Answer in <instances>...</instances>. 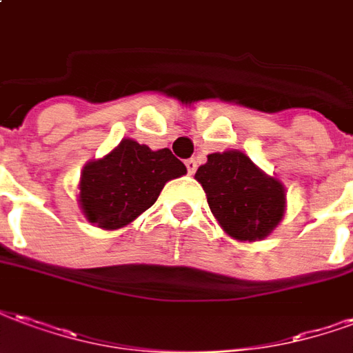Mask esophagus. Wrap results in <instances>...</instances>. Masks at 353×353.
Wrapping results in <instances>:
<instances>
[{"label":"esophagus","mask_w":353,"mask_h":353,"mask_svg":"<svg viewBox=\"0 0 353 353\" xmlns=\"http://www.w3.org/2000/svg\"><path fill=\"white\" fill-rule=\"evenodd\" d=\"M186 167H188V173L194 174L195 171H197V161H195L194 158H192V159H186Z\"/></svg>","instance_id":"1"}]
</instances>
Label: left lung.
Instances as JSON below:
<instances>
[{
	"label": "left lung",
	"mask_w": 353,
	"mask_h": 353,
	"mask_svg": "<svg viewBox=\"0 0 353 353\" xmlns=\"http://www.w3.org/2000/svg\"><path fill=\"white\" fill-rule=\"evenodd\" d=\"M195 180L205 190L218 225L235 241H263L284 218V184L261 171L244 152L208 154Z\"/></svg>",
	"instance_id": "obj_1"
}]
</instances>
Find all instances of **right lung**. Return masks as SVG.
<instances>
[{"mask_svg": "<svg viewBox=\"0 0 353 353\" xmlns=\"http://www.w3.org/2000/svg\"><path fill=\"white\" fill-rule=\"evenodd\" d=\"M182 174L186 165L169 148L152 150L133 139H122L109 154L84 165L79 207L95 228L120 230L156 203L169 180Z\"/></svg>", "mask_w": 353, "mask_h": 353, "instance_id": "add662e5", "label": "right lung"}]
</instances>
